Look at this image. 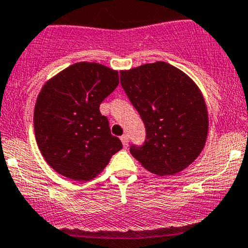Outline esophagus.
<instances>
[{
    "mask_svg": "<svg viewBox=\"0 0 248 248\" xmlns=\"http://www.w3.org/2000/svg\"><path fill=\"white\" fill-rule=\"evenodd\" d=\"M120 140H122V142H123V146H124V147H128V143H129V136L126 135H123L122 138H120Z\"/></svg>",
    "mask_w": 248,
    "mask_h": 248,
    "instance_id": "34e87169",
    "label": "esophagus"
}]
</instances>
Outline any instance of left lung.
Returning a JSON list of instances; mask_svg holds the SVG:
<instances>
[{"label": "left lung", "mask_w": 248, "mask_h": 248, "mask_svg": "<svg viewBox=\"0 0 248 248\" xmlns=\"http://www.w3.org/2000/svg\"><path fill=\"white\" fill-rule=\"evenodd\" d=\"M120 84L146 128L145 142L131 145V155L157 175L190 166L208 134V113L197 85L166 62L122 70Z\"/></svg>", "instance_id": "1"}]
</instances>
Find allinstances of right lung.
Listing matches in <instances>:
<instances>
[{"instance_id":"add662e5","label":"right lung","mask_w":248,"mask_h":248,"mask_svg":"<svg viewBox=\"0 0 248 248\" xmlns=\"http://www.w3.org/2000/svg\"><path fill=\"white\" fill-rule=\"evenodd\" d=\"M119 84L117 70L80 62L44 85L34 110V130L45 161L63 176L89 181L123 145L110 134L100 105Z\"/></svg>"}]
</instances>
